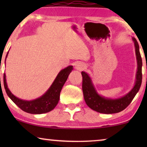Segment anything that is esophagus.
I'll list each match as a JSON object with an SVG mask.
<instances>
[{
  "instance_id": "obj_1",
  "label": "esophagus",
  "mask_w": 147,
  "mask_h": 147,
  "mask_svg": "<svg viewBox=\"0 0 147 147\" xmlns=\"http://www.w3.org/2000/svg\"><path fill=\"white\" fill-rule=\"evenodd\" d=\"M85 67L86 65L82 63H80V62H78L75 65V69L78 70V71H82V70L85 69Z\"/></svg>"
}]
</instances>
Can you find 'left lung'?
<instances>
[{"label":"left lung","mask_w":147,"mask_h":147,"mask_svg":"<svg viewBox=\"0 0 147 147\" xmlns=\"http://www.w3.org/2000/svg\"><path fill=\"white\" fill-rule=\"evenodd\" d=\"M134 43L137 69L136 73V80L133 88L122 97L112 98L100 95L96 90L92 78L88 73L82 71V90H83L84 100L89 107L94 111L102 114L118 113L125 109L133 100L138 93L142 83V58L139 51V45L136 39L132 37Z\"/></svg>","instance_id":"8db88e82"}]
</instances>
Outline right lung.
<instances>
[{"label":"right lung","instance_id":"add662e5","mask_svg":"<svg viewBox=\"0 0 147 147\" xmlns=\"http://www.w3.org/2000/svg\"><path fill=\"white\" fill-rule=\"evenodd\" d=\"M8 54H9V51L7 52V55H6L5 61ZM72 70H73L72 65H69L67 67L61 69L58 73L49 89L41 96L35 100H25L17 98V96L14 95L8 88L5 74H4L3 78L4 86H5V89L8 96L22 110L27 113L35 114L47 113L51 111L57 106L59 100L60 92Z\"/></svg>","mask_w":147,"mask_h":147}]
</instances>
